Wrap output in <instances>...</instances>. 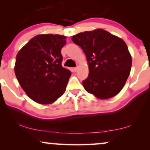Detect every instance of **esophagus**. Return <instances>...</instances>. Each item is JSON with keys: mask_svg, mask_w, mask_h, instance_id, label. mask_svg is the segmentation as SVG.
<instances>
[{"mask_svg": "<svg viewBox=\"0 0 150 150\" xmlns=\"http://www.w3.org/2000/svg\"><path fill=\"white\" fill-rule=\"evenodd\" d=\"M78 70V67H74L73 68V71H76Z\"/></svg>", "mask_w": 150, "mask_h": 150, "instance_id": "34e87169", "label": "esophagus"}]
</instances>
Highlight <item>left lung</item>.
<instances>
[{
  "instance_id": "8db88e82",
  "label": "left lung",
  "mask_w": 150,
  "mask_h": 150,
  "mask_svg": "<svg viewBox=\"0 0 150 150\" xmlns=\"http://www.w3.org/2000/svg\"><path fill=\"white\" fill-rule=\"evenodd\" d=\"M71 40L85 52L89 76L83 81L88 93L100 100L120 93L130 75L132 57L126 42L102 28L80 33Z\"/></svg>"
}]
</instances>
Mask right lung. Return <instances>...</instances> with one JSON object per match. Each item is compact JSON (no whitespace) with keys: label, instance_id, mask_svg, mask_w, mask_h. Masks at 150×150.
Returning <instances> with one entry per match:
<instances>
[{"label":"right lung","instance_id":"obj_1","mask_svg":"<svg viewBox=\"0 0 150 150\" xmlns=\"http://www.w3.org/2000/svg\"><path fill=\"white\" fill-rule=\"evenodd\" d=\"M65 39L61 35H38L16 55V76L26 95L37 103L52 104L65 93L71 76L61 65Z\"/></svg>","mask_w":150,"mask_h":150}]
</instances>
